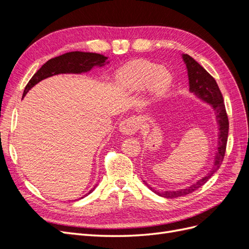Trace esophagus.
Here are the masks:
<instances>
[{
  "instance_id": "obj_1",
  "label": "esophagus",
  "mask_w": 249,
  "mask_h": 249,
  "mask_svg": "<svg viewBox=\"0 0 249 249\" xmlns=\"http://www.w3.org/2000/svg\"><path fill=\"white\" fill-rule=\"evenodd\" d=\"M139 126H140L139 119L135 117H130L123 120V122L120 123L118 129H119V132L123 135H133L136 133V131L139 129Z\"/></svg>"
}]
</instances>
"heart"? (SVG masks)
I'll use <instances>...</instances> for the list:
<instances>
[{
	"label": "heart",
	"instance_id": "b5f03b06",
	"mask_svg": "<svg viewBox=\"0 0 249 249\" xmlns=\"http://www.w3.org/2000/svg\"><path fill=\"white\" fill-rule=\"evenodd\" d=\"M170 73L148 61H135L125 64L120 69L115 82L117 87L127 94H136L147 88L153 100L163 97L171 85Z\"/></svg>",
	"mask_w": 249,
	"mask_h": 249
}]
</instances>
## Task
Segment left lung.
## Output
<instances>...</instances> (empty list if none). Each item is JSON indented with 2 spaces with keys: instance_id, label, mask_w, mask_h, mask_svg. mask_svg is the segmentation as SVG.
Returning a JSON list of instances; mask_svg holds the SVG:
<instances>
[{
  "instance_id": "8db88e82",
  "label": "left lung",
  "mask_w": 249,
  "mask_h": 249,
  "mask_svg": "<svg viewBox=\"0 0 249 249\" xmlns=\"http://www.w3.org/2000/svg\"><path fill=\"white\" fill-rule=\"evenodd\" d=\"M182 58L187 69L188 80H189V91L196 96L198 100L209 104L215 113L216 123L218 125L217 152L214 157L213 167L210 169L206 176H203L202 178L197 179L196 182H194L187 187L180 188V189L178 190L159 191L156 190L155 188L150 187L145 180H143V183L148 187L149 190H152L154 193L159 195V196L165 198H176L183 196V195L192 193L205 184L219 169L224 158L225 147H227L229 136V118L227 115V111H225L222 94L215 79L189 55L183 54Z\"/></svg>"
}]
</instances>
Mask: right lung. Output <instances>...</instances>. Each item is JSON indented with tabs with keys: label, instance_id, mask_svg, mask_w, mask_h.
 Here are the masks:
<instances>
[{
	"label": "right lung",
	"instance_id": "right-lung-1",
	"mask_svg": "<svg viewBox=\"0 0 249 249\" xmlns=\"http://www.w3.org/2000/svg\"><path fill=\"white\" fill-rule=\"evenodd\" d=\"M110 61L108 60V57L96 54V53H87V52H70L65 53V54L53 58L47 63H44L39 71L31 78L27 84L24 93H22V97H24L29 90L32 87H34L37 83L40 81L50 78L52 76L59 73H83L88 72L91 71L93 67H102L104 65L108 64ZM97 184L90 190L88 193H86L84 196H87L91 193ZM84 196H82L83 198Z\"/></svg>",
	"mask_w": 249,
	"mask_h": 249
}]
</instances>
